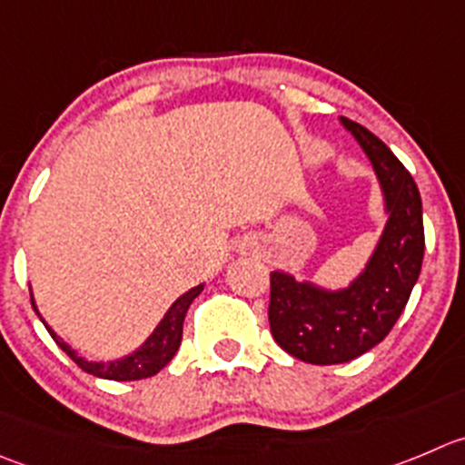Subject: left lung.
Instances as JSON below:
<instances>
[{
	"label": "left lung",
	"instance_id": "8db88e82",
	"mask_svg": "<svg viewBox=\"0 0 465 465\" xmlns=\"http://www.w3.org/2000/svg\"><path fill=\"white\" fill-rule=\"evenodd\" d=\"M340 125L368 154L386 214L381 235L361 272L342 287L272 272L269 324L290 356L312 365L358 358L381 342L400 320L422 269V201L415 180L386 143L358 123Z\"/></svg>",
	"mask_w": 465,
	"mask_h": 465
}]
</instances>
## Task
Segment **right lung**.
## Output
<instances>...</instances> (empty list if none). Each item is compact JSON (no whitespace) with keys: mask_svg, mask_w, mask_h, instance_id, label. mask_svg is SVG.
<instances>
[{"mask_svg":"<svg viewBox=\"0 0 465 465\" xmlns=\"http://www.w3.org/2000/svg\"><path fill=\"white\" fill-rule=\"evenodd\" d=\"M205 282L201 285L192 287L184 294H180L173 303L169 306V311L163 312L162 320L157 322V326L153 329V333L139 344L132 353L123 358H114V361H88L84 358L77 349L70 347L59 333H54L50 324L43 320V315L38 312L36 299H34V292H31V306L36 311V315L41 317V322L45 324V329L50 331V335L54 338V342L77 362L79 368L84 372L93 374L97 379H109V381H139V379H148L154 377L159 370L175 356V351L180 349V342H183V324H184V315H187L189 306L196 299L198 294L203 292Z\"/></svg>","mask_w":465,"mask_h":465,"instance_id":"obj_1","label":"right lung"}]
</instances>
